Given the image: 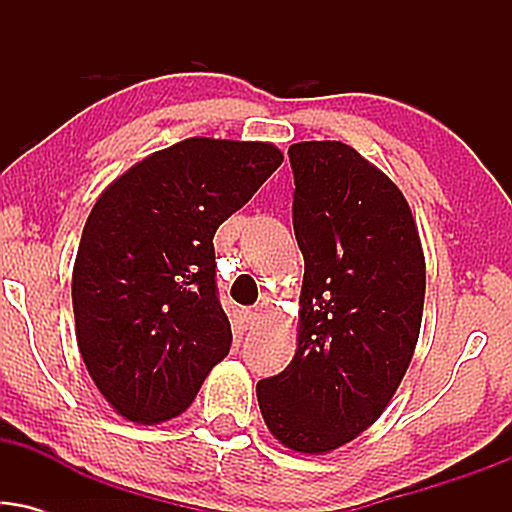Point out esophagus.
<instances>
[{
  "label": "esophagus",
  "mask_w": 512,
  "mask_h": 512,
  "mask_svg": "<svg viewBox=\"0 0 512 512\" xmlns=\"http://www.w3.org/2000/svg\"><path fill=\"white\" fill-rule=\"evenodd\" d=\"M260 317H262V310H257V308L245 310V322H248L250 327H255L257 322H260Z\"/></svg>",
  "instance_id": "1"
}]
</instances>
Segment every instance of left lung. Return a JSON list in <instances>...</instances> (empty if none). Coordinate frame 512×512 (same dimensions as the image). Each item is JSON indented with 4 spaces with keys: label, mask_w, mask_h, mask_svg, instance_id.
<instances>
[{
    "label": "left lung",
    "mask_w": 512,
    "mask_h": 512,
    "mask_svg": "<svg viewBox=\"0 0 512 512\" xmlns=\"http://www.w3.org/2000/svg\"><path fill=\"white\" fill-rule=\"evenodd\" d=\"M293 231L305 274L298 349L257 383L272 436L322 455L378 421L407 373L424 315L426 262L399 187L342 142L289 149Z\"/></svg>",
    "instance_id": "left-lung-1"
}]
</instances>
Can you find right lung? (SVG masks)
<instances>
[{"label":"right lung","instance_id":"right-lung-1","mask_svg":"<svg viewBox=\"0 0 512 512\" xmlns=\"http://www.w3.org/2000/svg\"><path fill=\"white\" fill-rule=\"evenodd\" d=\"M281 161L267 142L192 137L146 156L93 204L72 274L76 342L117 414L175 419L226 358L214 233Z\"/></svg>","mask_w":512,"mask_h":512}]
</instances>
